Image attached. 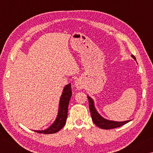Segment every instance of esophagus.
I'll return each instance as SVG.
<instances>
[{"label":"esophagus","mask_w":153,"mask_h":153,"mask_svg":"<svg viewBox=\"0 0 153 153\" xmlns=\"http://www.w3.org/2000/svg\"><path fill=\"white\" fill-rule=\"evenodd\" d=\"M75 86H76L77 89H82L84 88V83L80 79H77L76 81H75Z\"/></svg>","instance_id":"1"}]
</instances>
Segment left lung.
<instances>
[{"mask_svg": "<svg viewBox=\"0 0 153 153\" xmlns=\"http://www.w3.org/2000/svg\"><path fill=\"white\" fill-rule=\"evenodd\" d=\"M131 56L135 59V56L134 55H131ZM88 102H89V108L90 111V113H91V117L92 119V121L94 123H95L96 126H97L98 128L104 129H113V128H117L118 127L122 126L124 124L128 123L129 121L131 120H128L125 121H111L107 120L106 119L103 118L99 113L97 112V111L96 110L94 101L91 98L89 97L88 96Z\"/></svg>", "mask_w": 153, "mask_h": 153, "instance_id": "1", "label": "left lung"}]
</instances>
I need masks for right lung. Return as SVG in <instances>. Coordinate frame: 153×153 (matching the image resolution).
<instances>
[{"mask_svg": "<svg viewBox=\"0 0 153 153\" xmlns=\"http://www.w3.org/2000/svg\"><path fill=\"white\" fill-rule=\"evenodd\" d=\"M72 95L71 84L66 85L63 90V93L59 101V111L55 121L54 123L49 127L48 128L45 130H33L37 133L40 134H55L61 128H63L65 124L67 117V111H68V106L70 98Z\"/></svg>", "mask_w": 153, "mask_h": 153, "instance_id": "obj_1", "label": "right lung"}]
</instances>
